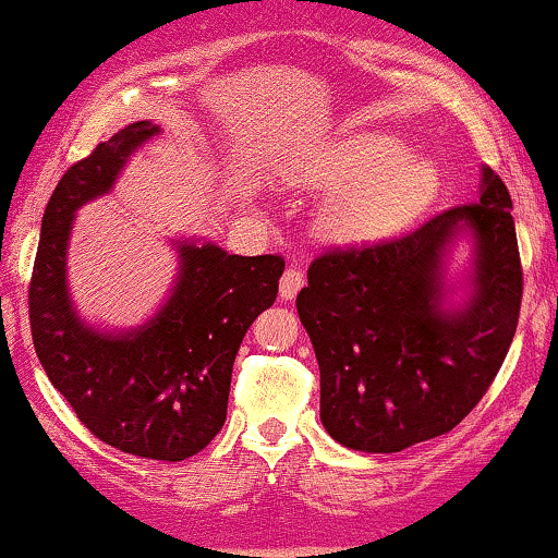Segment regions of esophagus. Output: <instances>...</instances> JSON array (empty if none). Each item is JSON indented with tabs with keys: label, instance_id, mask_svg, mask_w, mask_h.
<instances>
[{
	"label": "esophagus",
	"instance_id": "obj_1",
	"mask_svg": "<svg viewBox=\"0 0 558 558\" xmlns=\"http://www.w3.org/2000/svg\"><path fill=\"white\" fill-rule=\"evenodd\" d=\"M304 287V274L300 269H294V266H289V269L281 274V281H279V296L284 302L294 300L296 292Z\"/></svg>",
	"mask_w": 558,
	"mask_h": 558
}]
</instances>
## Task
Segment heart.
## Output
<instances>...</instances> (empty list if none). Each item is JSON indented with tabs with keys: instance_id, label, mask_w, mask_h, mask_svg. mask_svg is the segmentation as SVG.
<instances>
[{
	"instance_id": "b5f03b06",
	"label": "heart",
	"mask_w": 558,
	"mask_h": 558,
	"mask_svg": "<svg viewBox=\"0 0 558 558\" xmlns=\"http://www.w3.org/2000/svg\"><path fill=\"white\" fill-rule=\"evenodd\" d=\"M296 180L332 190L317 218L325 239L361 243L414 218L437 190L439 174L432 159L407 155L396 136L361 132L317 151Z\"/></svg>"
}]
</instances>
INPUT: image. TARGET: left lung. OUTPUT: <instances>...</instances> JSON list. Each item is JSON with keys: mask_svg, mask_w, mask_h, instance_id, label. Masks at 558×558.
Instances as JSON below:
<instances>
[{"mask_svg": "<svg viewBox=\"0 0 558 558\" xmlns=\"http://www.w3.org/2000/svg\"><path fill=\"white\" fill-rule=\"evenodd\" d=\"M513 201L483 167L480 203L414 231L312 262L296 312L319 363V418L357 452H401L454 429L490 388L513 342L523 271ZM468 238L473 262L454 305L446 258Z\"/></svg>", "mask_w": 558, "mask_h": 558, "instance_id": "8db88e82", "label": "left lung"}]
</instances>
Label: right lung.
Returning a JSON list of instances; mask_svg holds the SVG:
<instances>
[{
    "label": "right lung",
    "mask_w": 558,
    "mask_h": 558,
    "mask_svg": "<svg viewBox=\"0 0 558 558\" xmlns=\"http://www.w3.org/2000/svg\"><path fill=\"white\" fill-rule=\"evenodd\" d=\"M159 132L134 121L58 182L29 281V327L50 384L86 429L121 452L180 462L223 426L235 353L277 300L284 262L185 239L174 243L178 277L155 317L132 330H101L78 315L68 289L75 213L109 193L129 157Z\"/></svg>",
    "instance_id": "obj_1"
}]
</instances>
